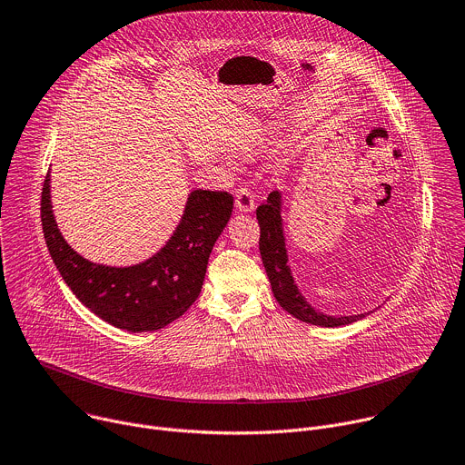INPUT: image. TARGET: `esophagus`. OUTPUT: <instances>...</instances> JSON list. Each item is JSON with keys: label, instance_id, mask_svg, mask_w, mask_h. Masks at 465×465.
<instances>
[{"label": "esophagus", "instance_id": "1", "mask_svg": "<svg viewBox=\"0 0 465 465\" xmlns=\"http://www.w3.org/2000/svg\"><path fill=\"white\" fill-rule=\"evenodd\" d=\"M234 198H236V209L240 213H251L254 209V196L245 187H240Z\"/></svg>", "mask_w": 465, "mask_h": 465}]
</instances>
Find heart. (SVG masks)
I'll list each match as a JSON object with an SVG mask.
<instances>
[{
    "label": "heart",
    "mask_w": 465,
    "mask_h": 465,
    "mask_svg": "<svg viewBox=\"0 0 465 465\" xmlns=\"http://www.w3.org/2000/svg\"><path fill=\"white\" fill-rule=\"evenodd\" d=\"M263 134L262 130H254L251 135H247L245 139L240 141V148L243 153H254L258 148H262L263 144Z\"/></svg>",
    "instance_id": "b5f03b06"
}]
</instances>
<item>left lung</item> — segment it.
I'll use <instances>...</instances> for the list:
<instances>
[{
	"label": "left lung",
	"instance_id": "8db88e82",
	"mask_svg": "<svg viewBox=\"0 0 465 465\" xmlns=\"http://www.w3.org/2000/svg\"><path fill=\"white\" fill-rule=\"evenodd\" d=\"M282 194L278 191H272L267 196V202L262 203L256 209V220L260 225V254L262 262L265 267V272L269 276L271 290L276 299V302L281 304L290 315L295 319L315 324V326H324V328H337V326H346L351 324L368 313L361 315H324L317 312L312 304L306 302L302 293L299 292L292 269L288 265V251H286V240H284V229H282Z\"/></svg>",
	"mask_w": 465,
	"mask_h": 465
}]
</instances>
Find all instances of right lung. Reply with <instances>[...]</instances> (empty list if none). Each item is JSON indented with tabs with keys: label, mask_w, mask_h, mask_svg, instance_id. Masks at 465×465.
Returning <instances> with one entry per match:
<instances>
[{
	"label": "right lung",
	"mask_w": 465,
	"mask_h": 465,
	"mask_svg": "<svg viewBox=\"0 0 465 465\" xmlns=\"http://www.w3.org/2000/svg\"><path fill=\"white\" fill-rule=\"evenodd\" d=\"M49 173L42 189V229L51 258L74 297L108 324L126 331L161 330L202 293L211 251L232 213L229 193L193 191L166 245L143 263L110 267L73 251L51 207Z\"/></svg>",
	"instance_id": "1"
}]
</instances>
